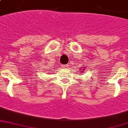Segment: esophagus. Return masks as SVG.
Here are the masks:
<instances>
[{
  "label": "esophagus",
  "instance_id": "34e87169",
  "mask_svg": "<svg viewBox=\"0 0 128 128\" xmlns=\"http://www.w3.org/2000/svg\"><path fill=\"white\" fill-rule=\"evenodd\" d=\"M62 66L63 68H68L69 65H68V64H64V65H62Z\"/></svg>",
  "mask_w": 128,
  "mask_h": 128
}]
</instances>
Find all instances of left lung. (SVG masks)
Returning <instances> with one entry per match:
<instances>
[{"label":"left lung","instance_id":"left-lung-1","mask_svg":"<svg viewBox=\"0 0 128 128\" xmlns=\"http://www.w3.org/2000/svg\"><path fill=\"white\" fill-rule=\"evenodd\" d=\"M82 71H83V70H82Z\"/></svg>","mask_w":128,"mask_h":128}]
</instances>
